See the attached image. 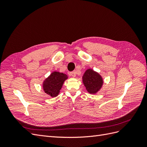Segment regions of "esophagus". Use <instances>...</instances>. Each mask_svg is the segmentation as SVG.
I'll use <instances>...</instances> for the list:
<instances>
[{
  "label": "esophagus",
  "mask_w": 147,
  "mask_h": 147,
  "mask_svg": "<svg viewBox=\"0 0 147 147\" xmlns=\"http://www.w3.org/2000/svg\"><path fill=\"white\" fill-rule=\"evenodd\" d=\"M76 74H77V73H76V72H75V71H73V72H70V75L73 77H76Z\"/></svg>",
  "instance_id": "obj_1"
}]
</instances>
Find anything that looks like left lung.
Wrapping results in <instances>:
<instances>
[{"label": "left lung", "mask_w": 147, "mask_h": 147, "mask_svg": "<svg viewBox=\"0 0 147 147\" xmlns=\"http://www.w3.org/2000/svg\"><path fill=\"white\" fill-rule=\"evenodd\" d=\"M83 82L88 92L95 94L101 88L103 80L98 73L89 69L83 75Z\"/></svg>", "instance_id": "8db88e82"}]
</instances>
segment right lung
<instances>
[{
    "instance_id": "add662e5",
    "label": "right lung",
    "mask_w": 147,
    "mask_h": 147,
    "mask_svg": "<svg viewBox=\"0 0 147 147\" xmlns=\"http://www.w3.org/2000/svg\"><path fill=\"white\" fill-rule=\"evenodd\" d=\"M67 78V76L63 73L53 72L43 82L44 91L51 97L57 96Z\"/></svg>"
}]
</instances>
